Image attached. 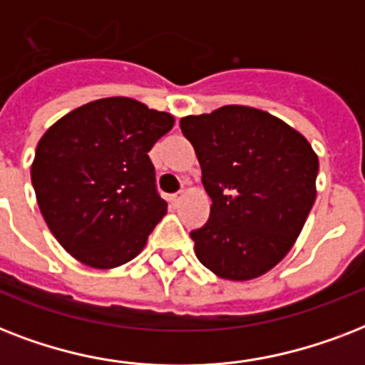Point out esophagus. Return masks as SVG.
Wrapping results in <instances>:
<instances>
[{
	"label": "esophagus",
	"instance_id": "esophagus-1",
	"mask_svg": "<svg viewBox=\"0 0 365 365\" xmlns=\"http://www.w3.org/2000/svg\"><path fill=\"white\" fill-rule=\"evenodd\" d=\"M182 199H183V193H176V195H170V197H168V200H170V205L174 206V208H176V206L182 202Z\"/></svg>",
	"mask_w": 365,
	"mask_h": 365
}]
</instances>
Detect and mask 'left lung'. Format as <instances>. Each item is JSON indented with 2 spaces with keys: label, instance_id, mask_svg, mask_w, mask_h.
<instances>
[{
  "label": "left lung",
  "instance_id": "left-lung-1",
  "mask_svg": "<svg viewBox=\"0 0 365 365\" xmlns=\"http://www.w3.org/2000/svg\"><path fill=\"white\" fill-rule=\"evenodd\" d=\"M210 195V220L191 233L195 254L244 282L286 257L317 199L318 155L307 138L263 110L223 106L182 117Z\"/></svg>",
  "mask_w": 365,
  "mask_h": 365
}]
</instances>
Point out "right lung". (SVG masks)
Wrapping results in <instances>:
<instances>
[{
  "label": "right lung",
  "instance_id": "add662e5",
  "mask_svg": "<svg viewBox=\"0 0 365 365\" xmlns=\"http://www.w3.org/2000/svg\"><path fill=\"white\" fill-rule=\"evenodd\" d=\"M174 126L166 111L126 96L77 108L37 143L31 185L60 246L94 269L134 259L166 214L149 149Z\"/></svg>",
  "mask_w": 365,
  "mask_h": 365
}]
</instances>
